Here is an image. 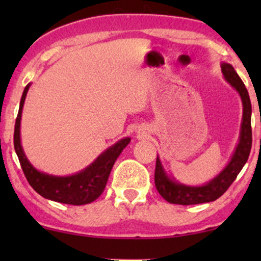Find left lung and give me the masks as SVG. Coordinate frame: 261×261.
Returning a JSON list of instances; mask_svg holds the SVG:
<instances>
[{"instance_id": "left-lung-1", "label": "left lung", "mask_w": 261, "mask_h": 261, "mask_svg": "<svg viewBox=\"0 0 261 261\" xmlns=\"http://www.w3.org/2000/svg\"><path fill=\"white\" fill-rule=\"evenodd\" d=\"M222 73L227 82L239 93L243 103V120L241 126V136L234 153L229 163L217 176H215L207 184L201 187H189L180 182L172 180L164 172L160 158L157 157L154 170V184L158 193L164 200L176 205H196V203L211 202L222 196L236 180L244 164L247 163L251 148V103L249 94L245 88L243 81L236 72L232 65L223 62L221 65Z\"/></svg>"}]
</instances>
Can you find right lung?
<instances>
[{
	"label": "right lung",
	"mask_w": 261,
	"mask_h": 261,
	"mask_svg": "<svg viewBox=\"0 0 261 261\" xmlns=\"http://www.w3.org/2000/svg\"><path fill=\"white\" fill-rule=\"evenodd\" d=\"M29 86L31 83L23 91L16 125H14L13 137L14 149H16L18 160H19L20 167H22L27 180L39 195L45 199L61 203H68V205L91 203L95 199H98L104 191L114 163L118 160L122 149L128 145L131 139L125 137V139L118 141L115 145L104 151L91 166L73 175L55 176L39 172L27 160L24 151L20 145V118H22L23 104H24Z\"/></svg>",
	"instance_id": "obj_1"
}]
</instances>
